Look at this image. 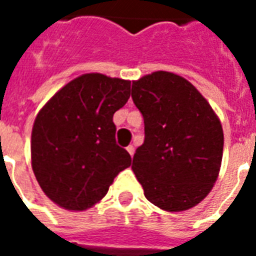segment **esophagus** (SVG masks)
I'll return each mask as SVG.
<instances>
[{"instance_id":"obj_1","label":"esophagus","mask_w":256,"mask_h":256,"mask_svg":"<svg viewBox=\"0 0 256 256\" xmlns=\"http://www.w3.org/2000/svg\"><path fill=\"white\" fill-rule=\"evenodd\" d=\"M126 150H128V154H130V156L134 155V146H133V145H128Z\"/></svg>"}]
</instances>
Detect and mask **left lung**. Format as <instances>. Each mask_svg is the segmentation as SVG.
Here are the masks:
<instances>
[{
    "mask_svg": "<svg viewBox=\"0 0 256 256\" xmlns=\"http://www.w3.org/2000/svg\"><path fill=\"white\" fill-rule=\"evenodd\" d=\"M132 98L144 118V144L132 168L145 198L170 212L192 208L220 174V118L189 80L167 71L133 80Z\"/></svg>",
    "mask_w": 256,
    "mask_h": 256,
    "instance_id": "8db88e82",
    "label": "left lung"
}]
</instances>
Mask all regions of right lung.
I'll list each match as a JSON object with an SVG mask.
<instances>
[{
	"label": "right lung",
	"mask_w": 256,
	"mask_h": 256,
	"mask_svg": "<svg viewBox=\"0 0 256 256\" xmlns=\"http://www.w3.org/2000/svg\"><path fill=\"white\" fill-rule=\"evenodd\" d=\"M128 97L130 80L84 74L38 112L31 133V166L53 203L70 211L90 208L132 164L128 150L116 145L112 120Z\"/></svg>",
	"instance_id": "add662e5"
}]
</instances>
